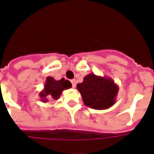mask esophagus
Listing matches in <instances>:
<instances>
[{"mask_svg": "<svg viewBox=\"0 0 154 154\" xmlns=\"http://www.w3.org/2000/svg\"><path fill=\"white\" fill-rule=\"evenodd\" d=\"M71 83H72V86H73V88H75V87H76V85H77V81H76V80H71Z\"/></svg>", "mask_w": 154, "mask_h": 154, "instance_id": "esophagus-1", "label": "esophagus"}]
</instances>
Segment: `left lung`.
I'll return each instance as SVG.
<instances>
[{
  "instance_id": "left-lung-1",
  "label": "left lung",
  "mask_w": 154,
  "mask_h": 154,
  "mask_svg": "<svg viewBox=\"0 0 154 154\" xmlns=\"http://www.w3.org/2000/svg\"><path fill=\"white\" fill-rule=\"evenodd\" d=\"M77 88L87 107L95 110H104L116 102L119 86L108 77L89 73L84 77L83 82L77 85Z\"/></svg>"
}]
</instances>
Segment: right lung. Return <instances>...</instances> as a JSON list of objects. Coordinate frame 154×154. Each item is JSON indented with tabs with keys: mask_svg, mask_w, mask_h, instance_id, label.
Segmentation results:
<instances>
[{
	"mask_svg": "<svg viewBox=\"0 0 154 154\" xmlns=\"http://www.w3.org/2000/svg\"><path fill=\"white\" fill-rule=\"evenodd\" d=\"M72 87V84L68 80L62 78L56 81L52 77H47L44 84V88L39 92L38 96L40 97L41 101L47 103L49 99L58 100L63 90L68 89Z\"/></svg>",
	"mask_w": 154,
	"mask_h": 154,
	"instance_id": "1",
	"label": "right lung"
}]
</instances>
